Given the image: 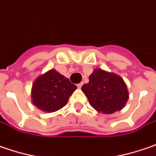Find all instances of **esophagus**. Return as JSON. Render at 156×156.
Listing matches in <instances>:
<instances>
[{"label":"esophagus","mask_w":156,"mask_h":156,"mask_svg":"<svg viewBox=\"0 0 156 156\" xmlns=\"http://www.w3.org/2000/svg\"><path fill=\"white\" fill-rule=\"evenodd\" d=\"M82 85H83V82H81V83L78 84V85H77V86H78V88H81V87H82Z\"/></svg>","instance_id":"1"}]
</instances>
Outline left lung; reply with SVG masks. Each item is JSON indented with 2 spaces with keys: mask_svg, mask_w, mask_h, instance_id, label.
I'll return each mask as SVG.
<instances>
[{
  "mask_svg": "<svg viewBox=\"0 0 156 156\" xmlns=\"http://www.w3.org/2000/svg\"><path fill=\"white\" fill-rule=\"evenodd\" d=\"M81 89L90 105L105 114L121 110L128 99L127 87L123 79L101 69L94 70L89 76V83Z\"/></svg>",
  "mask_w": 156,
  "mask_h": 156,
  "instance_id": "obj_1",
  "label": "left lung"
}]
</instances>
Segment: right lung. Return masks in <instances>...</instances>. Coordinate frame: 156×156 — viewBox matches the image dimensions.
<instances>
[{
	"label": "right lung",
	"mask_w": 156,
	"mask_h": 156,
	"mask_svg": "<svg viewBox=\"0 0 156 156\" xmlns=\"http://www.w3.org/2000/svg\"><path fill=\"white\" fill-rule=\"evenodd\" d=\"M77 86L55 70L38 77L31 91L33 104L42 111L53 112L64 107Z\"/></svg>",
	"instance_id": "obj_1"
}]
</instances>
